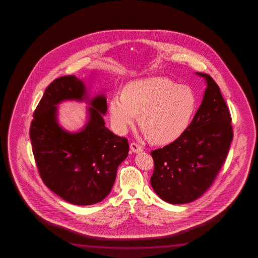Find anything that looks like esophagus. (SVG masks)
Instances as JSON below:
<instances>
[{"instance_id": "34e87169", "label": "esophagus", "mask_w": 258, "mask_h": 258, "mask_svg": "<svg viewBox=\"0 0 258 258\" xmlns=\"http://www.w3.org/2000/svg\"><path fill=\"white\" fill-rule=\"evenodd\" d=\"M130 148H131L132 152H134L135 153H141L143 151L142 146L138 144H136V143H132L130 144Z\"/></svg>"}]
</instances>
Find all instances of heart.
I'll return each mask as SVG.
<instances>
[{
  "instance_id": "1",
  "label": "heart",
  "mask_w": 258,
  "mask_h": 258,
  "mask_svg": "<svg viewBox=\"0 0 258 258\" xmlns=\"http://www.w3.org/2000/svg\"><path fill=\"white\" fill-rule=\"evenodd\" d=\"M196 106V96L189 87L153 77L127 84L124 94L111 98L109 114L119 134H124L140 114L141 126L151 140L168 144L186 130Z\"/></svg>"
}]
</instances>
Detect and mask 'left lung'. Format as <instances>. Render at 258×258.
Listing matches in <instances>:
<instances>
[{"label":"left lung","mask_w":258,"mask_h":258,"mask_svg":"<svg viewBox=\"0 0 258 258\" xmlns=\"http://www.w3.org/2000/svg\"><path fill=\"white\" fill-rule=\"evenodd\" d=\"M192 121L178 139L152 152L153 190L170 204L194 201L209 189L226 160L233 140L231 116L219 86L210 75Z\"/></svg>","instance_id":"left-lung-1"}]
</instances>
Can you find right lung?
Masks as SVG:
<instances>
[{
  "label": "right lung",
  "mask_w": 258,
  "mask_h": 258,
  "mask_svg": "<svg viewBox=\"0 0 258 258\" xmlns=\"http://www.w3.org/2000/svg\"><path fill=\"white\" fill-rule=\"evenodd\" d=\"M64 100H86L92 105L81 131L67 132L58 123L57 105ZM106 111L105 95L90 98L85 82L70 75L50 83L33 114L30 138L39 175L50 190L71 204L103 201L128 156V141L105 127Z\"/></svg>",
  "instance_id": "right-lung-1"
}]
</instances>
